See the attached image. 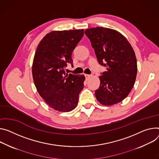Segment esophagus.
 I'll return each mask as SVG.
<instances>
[{"label": "esophagus", "instance_id": "1", "mask_svg": "<svg viewBox=\"0 0 159 159\" xmlns=\"http://www.w3.org/2000/svg\"><path fill=\"white\" fill-rule=\"evenodd\" d=\"M85 77L86 79H88L91 77V75H88V74H85Z\"/></svg>", "mask_w": 159, "mask_h": 159}]
</instances>
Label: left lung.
Here are the masks:
<instances>
[{"mask_svg": "<svg viewBox=\"0 0 159 159\" xmlns=\"http://www.w3.org/2000/svg\"><path fill=\"white\" fill-rule=\"evenodd\" d=\"M98 63L107 67L101 73L100 85L95 91L102 105H112L124 99L133 89L137 75L134 51L120 32L103 27L85 30Z\"/></svg>", "mask_w": 159, "mask_h": 159, "instance_id": "8db88e82", "label": "left lung"}]
</instances>
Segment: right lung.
Returning <instances> with one entry per match:
<instances>
[{"label":"right lung","instance_id":"right-lung-1","mask_svg":"<svg viewBox=\"0 0 159 159\" xmlns=\"http://www.w3.org/2000/svg\"><path fill=\"white\" fill-rule=\"evenodd\" d=\"M84 35V30L53 31L39 44L32 65L34 82L40 96L52 108L68 112L77 105L84 88V75L67 74L73 65L72 52Z\"/></svg>","mask_w":159,"mask_h":159}]
</instances>
